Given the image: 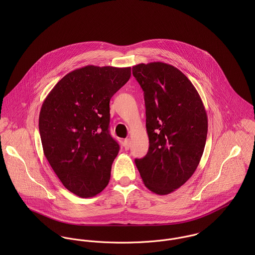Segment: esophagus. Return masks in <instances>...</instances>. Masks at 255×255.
<instances>
[{"instance_id": "34e87169", "label": "esophagus", "mask_w": 255, "mask_h": 255, "mask_svg": "<svg viewBox=\"0 0 255 255\" xmlns=\"http://www.w3.org/2000/svg\"><path fill=\"white\" fill-rule=\"evenodd\" d=\"M124 146H125V149H126V150H128V149H129V147H130V140H129L128 138L125 139V141H124Z\"/></svg>"}]
</instances>
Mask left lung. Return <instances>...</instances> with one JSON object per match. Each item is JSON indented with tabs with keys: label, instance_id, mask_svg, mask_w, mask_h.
<instances>
[{
	"label": "left lung",
	"instance_id": "obj_1",
	"mask_svg": "<svg viewBox=\"0 0 255 255\" xmlns=\"http://www.w3.org/2000/svg\"><path fill=\"white\" fill-rule=\"evenodd\" d=\"M144 92L149 149L135 165L146 187L166 195L188 181L206 143L208 121L202 100L183 73L169 64L132 67Z\"/></svg>",
	"mask_w": 255,
	"mask_h": 255
}]
</instances>
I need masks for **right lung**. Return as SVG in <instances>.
<instances>
[{
  "instance_id": "obj_1",
  "label": "right lung",
  "mask_w": 255,
  "mask_h": 255,
  "mask_svg": "<svg viewBox=\"0 0 255 255\" xmlns=\"http://www.w3.org/2000/svg\"><path fill=\"white\" fill-rule=\"evenodd\" d=\"M130 68L86 66L65 75L44 100L39 131L44 155L71 192L92 197L108 184L120 145L109 132L110 100Z\"/></svg>"
}]
</instances>
